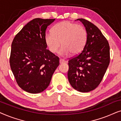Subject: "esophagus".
<instances>
[{
  "label": "esophagus",
  "mask_w": 121,
  "mask_h": 121,
  "mask_svg": "<svg viewBox=\"0 0 121 121\" xmlns=\"http://www.w3.org/2000/svg\"><path fill=\"white\" fill-rule=\"evenodd\" d=\"M65 62H66L65 60L63 59H59V63H60V64L64 63H65Z\"/></svg>",
  "instance_id": "obj_1"
}]
</instances>
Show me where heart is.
Masks as SVG:
<instances>
[{
	"mask_svg": "<svg viewBox=\"0 0 121 121\" xmlns=\"http://www.w3.org/2000/svg\"><path fill=\"white\" fill-rule=\"evenodd\" d=\"M44 39L52 53L57 52L61 43L62 47L59 53L65 56L70 52L75 54L82 51L86 41L87 32L82 26L64 21L55 25L52 33H46Z\"/></svg>",
	"mask_w": 121,
	"mask_h": 121,
	"instance_id": "b5f03b06",
	"label": "heart"
}]
</instances>
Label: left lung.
I'll return each mask as SVG.
<instances>
[{"instance_id": "8db88e82", "label": "left lung", "mask_w": 121, "mask_h": 121, "mask_svg": "<svg viewBox=\"0 0 121 121\" xmlns=\"http://www.w3.org/2000/svg\"><path fill=\"white\" fill-rule=\"evenodd\" d=\"M87 32L82 52L68 61V78L76 90L87 92L96 88L110 63V46L97 26L84 19H78Z\"/></svg>"}]
</instances>
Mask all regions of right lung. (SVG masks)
<instances>
[{
    "label": "right lung",
    "instance_id": "1",
    "mask_svg": "<svg viewBox=\"0 0 121 121\" xmlns=\"http://www.w3.org/2000/svg\"><path fill=\"white\" fill-rule=\"evenodd\" d=\"M55 20L36 18L28 22L15 36L11 44L10 65L18 85L31 94L48 86L59 58L47 49L44 35Z\"/></svg>",
    "mask_w": 121,
    "mask_h": 121
}]
</instances>
